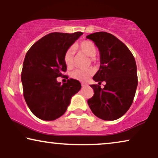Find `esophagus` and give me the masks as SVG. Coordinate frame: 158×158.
<instances>
[{"instance_id": "34e87169", "label": "esophagus", "mask_w": 158, "mask_h": 158, "mask_svg": "<svg viewBox=\"0 0 158 158\" xmlns=\"http://www.w3.org/2000/svg\"><path fill=\"white\" fill-rule=\"evenodd\" d=\"M81 85L82 86H86V85H88V84L85 83H81Z\"/></svg>"}]
</instances>
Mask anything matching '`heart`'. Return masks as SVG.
<instances>
[{"mask_svg":"<svg viewBox=\"0 0 158 158\" xmlns=\"http://www.w3.org/2000/svg\"><path fill=\"white\" fill-rule=\"evenodd\" d=\"M73 49L78 51L84 55L91 57L90 60L94 61V57L96 55V46L94 42L89 40H82L73 45ZM63 60L65 65L68 68H73L74 65V52L73 49H68L64 54ZM94 69H76L70 73V76L79 81L85 82L94 74Z\"/></svg>","mask_w":158,"mask_h":158,"instance_id":"heart-1","label":"heart"}]
</instances>
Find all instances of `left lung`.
<instances>
[{
	"label": "left lung",
	"mask_w": 158,
	"mask_h": 158,
	"mask_svg": "<svg viewBox=\"0 0 158 158\" xmlns=\"http://www.w3.org/2000/svg\"><path fill=\"white\" fill-rule=\"evenodd\" d=\"M100 51V68L93 79L100 85H90L94 94L88 100L94 115L103 120L122 117L132 104L138 79L135 57L128 47L113 34L99 31L86 36Z\"/></svg>",
	"instance_id": "left-lung-1"
}]
</instances>
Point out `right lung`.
Masks as SVG:
<instances>
[{"mask_svg": "<svg viewBox=\"0 0 158 158\" xmlns=\"http://www.w3.org/2000/svg\"><path fill=\"white\" fill-rule=\"evenodd\" d=\"M83 33L54 32L34 43L26 54L21 71L23 94L34 116L52 121L65 113L73 96L81 88L77 80L61 84L57 77L67 70L63 57L66 50Z\"/></svg>", "mask_w": 158, "mask_h": 158, "instance_id": "obj_1", "label": "right lung"}]
</instances>
